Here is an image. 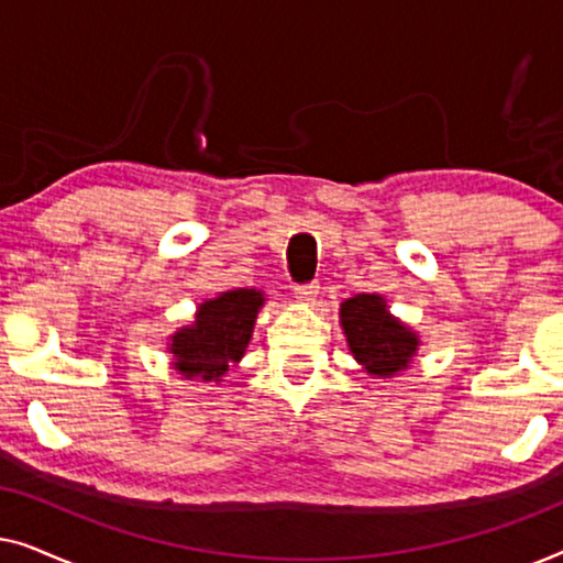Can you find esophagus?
<instances>
[{
  "mask_svg": "<svg viewBox=\"0 0 563 563\" xmlns=\"http://www.w3.org/2000/svg\"><path fill=\"white\" fill-rule=\"evenodd\" d=\"M318 295H320V284H302V287H295V297H297V302H305V305H310V302H314V299H318Z\"/></svg>",
  "mask_w": 563,
  "mask_h": 563,
  "instance_id": "esophagus-1",
  "label": "esophagus"
}]
</instances>
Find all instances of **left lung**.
<instances>
[{"label":"left lung","instance_id":"obj_1","mask_svg":"<svg viewBox=\"0 0 563 563\" xmlns=\"http://www.w3.org/2000/svg\"><path fill=\"white\" fill-rule=\"evenodd\" d=\"M341 328L351 356L374 379H391L418 356L420 335L389 312L382 295H353L341 302Z\"/></svg>","mask_w":563,"mask_h":563}]
</instances>
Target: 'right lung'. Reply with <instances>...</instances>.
Returning <instances> with one entry per match:
<instances>
[{"instance_id":"1","label":"right lung","mask_w":563,"mask_h":563,"mask_svg":"<svg viewBox=\"0 0 563 563\" xmlns=\"http://www.w3.org/2000/svg\"><path fill=\"white\" fill-rule=\"evenodd\" d=\"M264 305V291L245 287L199 302L195 320L168 335L166 351L172 353L174 372L199 384H220L230 366L245 356Z\"/></svg>"}]
</instances>
